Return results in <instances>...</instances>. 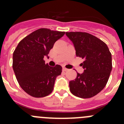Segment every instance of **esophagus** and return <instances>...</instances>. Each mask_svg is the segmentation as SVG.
I'll use <instances>...</instances> for the list:
<instances>
[{
    "label": "esophagus",
    "mask_w": 124,
    "mask_h": 124,
    "mask_svg": "<svg viewBox=\"0 0 124 124\" xmlns=\"http://www.w3.org/2000/svg\"><path fill=\"white\" fill-rule=\"evenodd\" d=\"M63 71H68V69L67 68H64V67H63Z\"/></svg>",
    "instance_id": "34e87169"
}]
</instances>
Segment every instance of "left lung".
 <instances>
[{
    "instance_id": "obj_1",
    "label": "left lung",
    "mask_w": 124,
    "mask_h": 124,
    "mask_svg": "<svg viewBox=\"0 0 124 124\" xmlns=\"http://www.w3.org/2000/svg\"><path fill=\"white\" fill-rule=\"evenodd\" d=\"M74 45L76 56L84 59L82 74L69 83L71 93L80 98H90L104 88L112 71V54L104 42L86 32H66Z\"/></svg>"
}]
</instances>
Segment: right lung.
I'll return each mask as SVG.
<instances>
[{
  "instance_id": "right-lung-1",
  "label": "right lung",
  "mask_w": 124,
  "mask_h": 124,
  "mask_svg": "<svg viewBox=\"0 0 124 124\" xmlns=\"http://www.w3.org/2000/svg\"><path fill=\"white\" fill-rule=\"evenodd\" d=\"M64 31L40 28L20 41L13 53V70L23 90L35 97L51 94L56 77L62 67L45 64L43 58L48 56L54 43L64 35Z\"/></svg>"
}]
</instances>
